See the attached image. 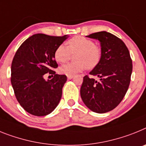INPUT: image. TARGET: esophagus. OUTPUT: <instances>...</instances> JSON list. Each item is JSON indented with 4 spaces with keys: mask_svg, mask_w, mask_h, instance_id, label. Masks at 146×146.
<instances>
[{
    "mask_svg": "<svg viewBox=\"0 0 146 146\" xmlns=\"http://www.w3.org/2000/svg\"><path fill=\"white\" fill-rule=\"evenodd\" d=\"M72 78H73V76H68V80H70V79H72Z\"/></svg>",
    "mask_w": 146,
    "mask_h": 146,
    "instance_id": "obj_1",
    "label": "esophagus"
}]
</instances>
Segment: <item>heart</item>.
<instances>
[{
  "label": "heart",
  "instance_id": "b5f03b06",
  "mask_svg": "<svg viewBox=\"0 0 146 146\" xmlns=\"http://www.w3.org/2000/svg\"><path fill=\"white\" fill-rule=\"evenodd\" d=\"M75 62L61 66L59 71L66 76H74L86 68H95L101 59V52L95 45L94 42L81 36H76L68 40V47L59 45L54 52V58L59 63H65L75 54Z\"/></svg>",
  "mask_w": 146,
  "mask_h": 146
}]
</instances>
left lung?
Here are the masks:
<instances>
[{
	"label": "left lung",
	"instance_id": "8db88e82",
	"mask_svg": "<svg viewBox=\"0 0 146 146\" xmlns=\"http://www.w3.org/2000/svg\"><path fill=\"white\" fill-rule=\"evenodd\" d=\"M100 42L99 62L90 72L99 81L85 76L80 94L84 104L96 113H105L121 102L129 88L132 73V61L122 40L106 31L86 36Z\"/></svg>",
	"mask_w": 146,
	"mask_h": 146
}]
</instances>
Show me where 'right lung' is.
Listing matches in <instances>:
<instances>
[{
  "label": "right lung",
  "mask_w": 146,
  "mask_h": 146,
  "mask_svg": "<svg viewBox=\"0 0 146 146\" xmlns=\"http://www.w3.org/2000/svg\"><path fill=\"white\" fill-rule=\"evenodd\" d=\"M68 35L54 36L36 34L22 43L11 67V82L17 101L27 112L35 116L51 113L58 106L67 81L65 75L56 74V48ZM54 75L45 80L46 73Z\"/></svg>",
  "instance_id": "right-lung-1"
}]
</instances>
